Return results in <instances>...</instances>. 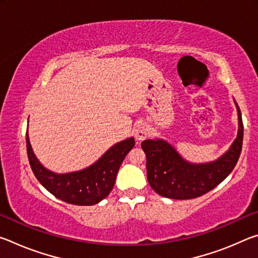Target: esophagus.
I'll return each mask as SVG.
<instances>
[{
    "label": "esophagus",
    "mask_w": 258,
    "mask_h": 258,
    "mask_svg": "<svg viewBox=\"0 0 258 258\" xmlns=\"http://www.w3.org/2000/svg\"><path fill=\"white\" fill-rule=\"evenodd\" d=\"M148 135H149V127H148V125L146 124L138 125V127L135 128V139L141 142L146 138H148Z\"/></svg>",
    "instance_id": "34e87169"
}]
</instances>
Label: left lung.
<instances>
[{
    "label": "left lung",
    "instance_id": "obj_1",
    "mask_svg": "<svg viewBox=\"0 0 258 258\" xmlns=\"http://www.w3.org/2000/svg\"><path fill=\"white\" fill-rule=\"evenodd\" d=\"M238 135L230 149L215 161L191 164L164 140H146L141 147L147 156V176L150 186L166 198L185 200L213 190L233 171L242 149L243 124L238 104Z\"/></svg>",
    "mask_w": 258,
    "mask_h": 258
}]
</instances>
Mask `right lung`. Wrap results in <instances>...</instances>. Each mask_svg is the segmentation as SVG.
Listing matches in <instances>:
<instances>
[{
    "instance_id": "add662e5",
    "label": "right lung",
    "mask_w": 258,
    "mask_h": 258,
    "mask_svg": "<svg viewBox=\"0 0 258 258\" xmlns=\"http://www.w3.org/2000/svg\"><path fill=\"white\" fill-rule=\"evenodd\" d=\"M134 145V138L126 139L112 146L90 167L73 173L56 174L38 161L30 146L28 133H26L28 160L34 175L54 197L78 206H92L110 194L120 165Z\"/></svg>"
}]
</instances>
